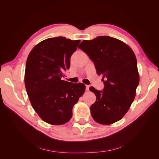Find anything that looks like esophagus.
I'll use <instances>...</instances> for the list:
<instances>
[{"mask_svg": "<svg viewBox=\"0 0 159 159\" xmlns=\"http://www.w3.org/2000/svg\"><path fill=\"white\" fill-rule=\"evenodd\" d=\"M85 88H86V91H89V85H85Z\"/></svg>", "mask_w": 159, "mask_h": 159, "instance_id": "obj_1", "label": "esophagus"}]
</instances>
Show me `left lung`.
Wrapping results in <instances>:
<instances>
[{
  "instance_id": "8db88e82",
  "label": "left lung",
  "mask_w": 159,
  "mask_h": 159,
  "mask_svg": "<svg viewBox=\"0 0 159 159\" xmlns=\"http://www.w3.org/2000/svg\"><path fill=\"white\" fill-rule=\"evenodd\" d=\"M78 48L93 61L98 75H103V91L89 88L96 96L90 107L91 116L103 125L119 121L131 107L139 83L134 52L122 41L107 36L83 40Z\"/></svg>"
}]
</instances>
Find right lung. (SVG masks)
<instances>
[{
	"label": "right lung",
	"instance_id": "obj_1",
	"mask_svg": "<svg viewBox=\"0 0 159 159\" xmlns=\"http://www.w3.org/2000/svg\"><path fill=\"white\" fill-rule=\"evenodd\" d=\"M80 40L65 37L40 42L28 56L25 83L32 106L45 122L60 125L70 121L72 108L85 91L84 84L61 80Z\"/></svg>",
	"mask_w": 159,
	"mask_h": 159
}]
</instances>
